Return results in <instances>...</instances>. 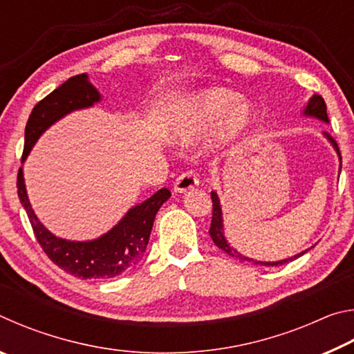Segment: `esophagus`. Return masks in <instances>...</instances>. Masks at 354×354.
Masks as SVG:
<instances>
[{"label": "esophagus", "instance_id": "esophagus-1", "mask_svg": "<svg viewBox=\"0 0 354 354\" xmlns=\"http://www.w3.org/2000/svg\"><path fill=\"white\" fill-rule=\"evenodd\" d=\"M198 183H200L198 178H196L194 171H185L176 178L175 184H173V189H175V192H178V194H183V192L195 189L196 185H198Z\"/></svg>", "mask_w": 354, "mask_h": 354}]
</instances>
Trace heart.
<instances>
[{"instance_id":"obj_1","label":"heart","mask_w":354,"mask_h":354,"mask_svg":"<svg viewBox=\"0 0 354 354\" xmlns=\"http://www.w3.org/2000/svg\"><path fill=\"white\" fill-rule=\"evenodd\" d=\"M254 111L250 103L223 87H207L179 100L167 115L165 136L187 145L212 133L215 147H226L247 133Z\"/></svg>"}]
</instances>
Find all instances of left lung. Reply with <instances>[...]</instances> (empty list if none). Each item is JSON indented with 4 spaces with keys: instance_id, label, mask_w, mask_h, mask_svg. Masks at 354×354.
I'll return each instance as SVG.
<instances>
[{
    "instance_id": "1",
    "label": "left lung",
    "mask_w": 354,
    "mask_h": 354,
    "mask_svg": "<svg viewBox=\"0 0 354 354\" xmlns=\"http://www.w3.org/2000/svg\"><path fill=\"white\" fill-rule=\"evenodd\" d=\"M303 113L306 117H314V118L322 120V122L329 123L328 113H326L325 100H323L320 95H313V97H310L306 107H304ZM323 136L326 137L328 142L331 143L333 148L335 149V153H337L339 160H340V167H339V170H340V169H342V156H340L337 143H335V140L333 139L331 134H329V133H323ZM211 198H212V221H211V230H209V234H211V239L214 241V243L217 245L220 250H223L226 254L236 257V259H239L241 262H253L254 266L278 267V266H283V263H287V262H290L293 259H297V257L303 256L304 253H308V250H304V251H301V253H298V254H295L293 257H289V259H283V261H277V262H262V261H256V259H251V257L243 256L242 253H239L236 248H232L231 245L227 243V241H226L225 227H223V212H221V205H220V198H218L217 192H211Z\"/></svg>"
}]
</instances>
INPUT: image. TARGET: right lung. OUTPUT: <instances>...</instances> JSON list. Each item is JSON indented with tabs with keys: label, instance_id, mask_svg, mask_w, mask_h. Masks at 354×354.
Listing matches in <instances>:
<instances>
[{
	"label": "right lung",
	"instance_id": "1",
	"mask_svg": "<svg viewBox=\"0 0 354 354\" xmlns=\"http://www.w3.org/2000/svg\"><path fill=\"white\" fill-rule=\"evenodd\" d=\"M101 95L86 73L76 75L34 106L25 129V149L21 164L45 131L70 112L87 109L100 103ZM19 198L31 221L34 234L50 259L70 274L82 279H107L134 268L142 261L151 234L156 214L170 198L169 189H160L140 205L131 207L118 223L93 241L77 242L57 237L40 223L34 214L23 178V167L17 176Z\"/></svg>",
	"mask_w": 354,
	"mask_h": 354
}]
</instances>
